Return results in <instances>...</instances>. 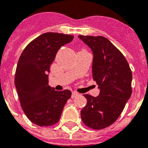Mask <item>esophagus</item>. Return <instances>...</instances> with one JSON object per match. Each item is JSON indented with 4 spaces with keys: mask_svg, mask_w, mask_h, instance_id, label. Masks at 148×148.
<instances>
[{
    "mask_svg": "<svg viewBox=\"0 0 148 148\" xmlns=\"http://www.w3.org/2000/svg\"><path fill=\"white\" fill-rule=\"evenodd\" d=\"M78 95H79V94H78V93L75 92V91H73V92L72 93V96H71V97H72V98L76 97H77V96H78Z\"/></svg>",
    "mask_w": 148,
    "mask_h": 148,
    "instance_id": "1",
    "label": "esophagus"
}]
</instances>
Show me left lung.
<instances>
[{
  "label": "left lung",
  "instance_id": "8db88e82",
  "mask_svg": "<svg viewBox=\"0 0 148 148\" xmlns=\"http://www.w3.org/2000/svg\"><path fill=\"white\" fill-rule=\"evenodd\" d=\"M78 38L92 51V76L99 89L97 97L84 94L87 104L81 111V119L91 129H102L117 120L130 98L132 73L124 56L106 38Z\"/></svg>",
  "mask_w": 148,
  "mask_h": 148
}]
</instances>
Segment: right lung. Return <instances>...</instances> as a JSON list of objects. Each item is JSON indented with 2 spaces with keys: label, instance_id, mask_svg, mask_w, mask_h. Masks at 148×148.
Listing matches in <instances>:
<instances>
[{
  "label": "right lung",
  "instance_id": "add662e5",
  "mask_svg": "<svg viewBox=\"0 0 148 148\" xmlns=\"http://www.w3.org/2000/svg\"><path fill=\"white\" fill-rule=\"evenodd\" d=\"M74 36L46 33L30 42L22 51L15 74V86L21 107L31 122L40 126L59 121L70 90L57 91L49 86L50 66L60 48Z\"/></svg>",
  "mask_w": 148,
  "mask_h": 148
}]
</instances>
